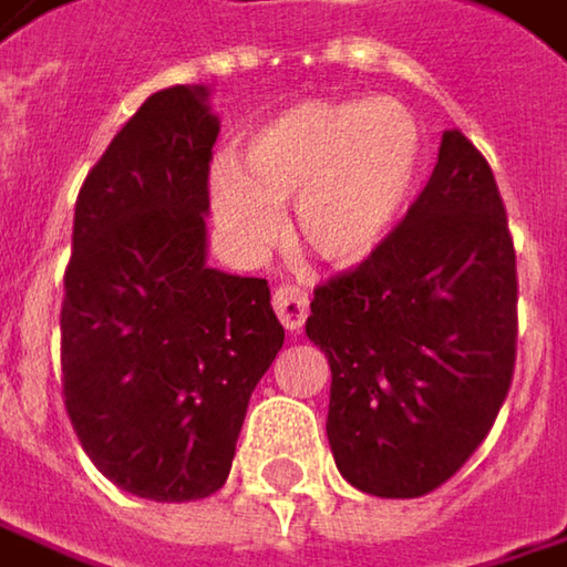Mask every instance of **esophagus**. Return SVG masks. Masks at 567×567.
<instances>
[{"label":"esophagus","instance_id":"34e87169","mask_svg":"<svg viewBox=\"0 0 567 567\" xmlns=\"http://www.w3.org/2000/svg\"><path fill=\"white\" fill-rule=\"evenodd\" d=\"M272 308L285 324V331H298L308 318V291L298 285L285 282L272 291Z\"/></svg>","mask_w":567,"mask_h":567}]
</instances>
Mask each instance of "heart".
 Returning <instances> with one entry per match:
<instances>
[{
    "label": "heart",
    "mask_w": 567,
    "mask_h": 567,
    "mask_svg": "<svg viewBox=\"0 0 567 567\" xmlns=\"http://www.w3.org/2000/svg\"><path fill=\"white\" fill-rule=\"evenodd\" d=\"M425 165L419 120L395 100H305L243 142V172L220 162L210 200L246 252L269 249L291 200L298 246L331 266L373 256L402 220Z\"/></svg>",
    "instance_id": "1"
}]
</instances>
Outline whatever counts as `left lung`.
I'll return each mask as SVG.
<instances>
[{"label": "left lung", "instance_id": "1", "mask_svg": "<svg viewBox=\"0 0 567 567\" xmlns=\"http://www.w3.org/2000/svg\"><path fill=\"white\" fill-rule=\"evenodd\" d=\"M516 249L487 158L461 130L386 243L315 288L331 363L328 441L363 493L412 499L489 435L516 367Z\"/></svg>", "mask_w": 567, "mask_h": 567}]
</instances>
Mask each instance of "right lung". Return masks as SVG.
I'll return each mask as SVG.
<instances>
[{"instance_id": "1", "label": "right lung", "mask_w": 567, "mask_h": 567, "mask_svg": "<svg viewBox=\"0 0 567 567\" xmlns=\"http://www.w3.org/2000/svg\"><path fill=\"white\" fill-rule=\"evenodd\" d=\"M217 132L204 86L152 93L74 207L64 409L96 471L155 503L227 484L249 395L285 340L266 279L204 262Z\"/></svg>"}]
</instances>
